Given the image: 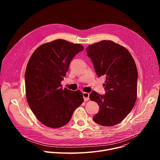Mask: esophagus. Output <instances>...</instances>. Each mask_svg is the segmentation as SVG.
<instances>
[{
  "label": "esophagus",
  "mask_w": 160,
  "mask_h": 160,
  "mask_svg": "<svg viewBox=\"0 0 160 160\" xmlns=\"http://www.w3.org/2000/svg\"><path fill=\"white\" fill-rule=\"evenodd\" d=\"M83 97L84 99V101H88L89 100V94L87 92H83Z\"/></svg>",
  "instance_id": "34e87169"
}]
</instances>
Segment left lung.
<instances>
[{
  "label": "left lung",
  "mask_w": 160,
  "mask_h": 160,
  "mask_svg": "<svg viewBox=\"0 0 160 160\" xmlns=\"http://www.w3.org/2000/svg\"><path fill=\"white\" fill-rule=\"evenodd\" d=\"M99 77H106V91L101 95L92 91L91 101L99 106L94 121L111 127L123 121L134 106L138 92V69L129 51L111 40H102L86 49Z\"/></svg>",
  "instance_id": "8db88e82"
}]
</instances>
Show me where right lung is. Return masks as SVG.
Listing matches in <instances>:
<instances>
[{
    "instance_id": "obj_1",
    "label": "right lung",
    "mask_w": 160,
    "mask_h": 160,
    "mask_svg": "<svg viewBox=\"0 0 160 160\" xmlns=\"http://www.w3.org/2000/svg\"><path fill=\"white\" fill-rule=\"evenodd\" d=\"M83 49L81 44L58 39L42 44L30 57L25 72L26 96L30 109L44 125H65L83 102L80 90L61 87L72 59Z\"/></svg>"
}]
</instances>
